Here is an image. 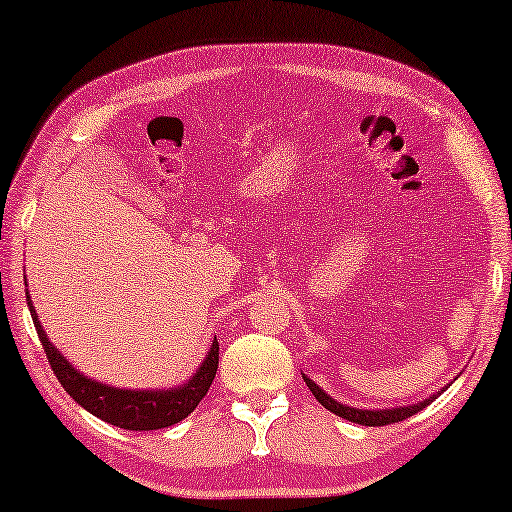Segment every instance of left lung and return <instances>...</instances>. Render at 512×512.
Returning a JSON list of instances; mask_svg holds the SVG:
<instances>
[{"instance_id":"8db88e82","label":"left lung","mask_w":512,"mask_h":512,"mask_svg":"<svg viewBox=\"0 0 512 512\" xmlns=\"http://www.w3.org/2000/svg\"><path fill=\"white\" fill-rule=\"evenodd\" d=\"M303 380L310 391L314 394V398L324 405L326 410H331L333 415H338L342 419H349V422L354 424H361V426H387V424H394V422H403V419H408L415 415V412L424 410L426 405H429L433 398L436 396H429L424 398V401H419L415 405H396V408H384V410H359V408H352V405H345L340 401H335L333 396H328L324 389L319 387V384H314L310 377L303 373Z\"/></svg>"}]
</instances>
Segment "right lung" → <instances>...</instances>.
Wrapping results in <instances>:
<instances>
[{"instance_id":"1","label":"right lung","mask_w":512,"mask_h":512,"mask_svg":"<svg viewBox=\"0 0 512 512\" xmlns=\"http://www.w3.org/2000/svg\"><path fill=\"white\" fill-rule=\"evenodd\" d=\"M27 307H30L32 312V321L39 333L41 347H44L48 363H51L53 373L62 384V389H65L83 410L100 417L102 422L118 426V429L156 431L177 424L198 408V403L207 396L209 387H212L216 368H219V342H216V338L191 380L179 384V387L153 391L118 389L97 380H90V377L79 373V370L58 352V347L48 340L46 331L41 328L37 319V312H34L30 296H27Z\"/></svg>"}]
</instances>
